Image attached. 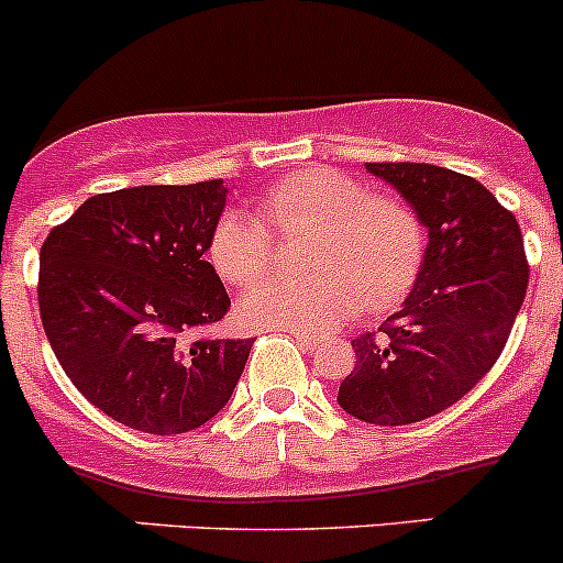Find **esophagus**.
I'll list each match as a JSON object with an SVG mask.
<instances>
[{
  "instance_id": "34e87169",
  "label": "esophagus",
  "mask_w": 563,
  "mask_h": 563,
  "mask_svg": "<svg viewBox=\"0 0 563 563\" xmlns=\"http://www.w3.org/2000/svg\"><path fill=\"white\" fill-rule=\"evenodd\" d=\"M294 338H297L299 346L308 349V352H313V349L319 346V338H316V335H308V332H294Z\"/></svg>"
}]
</instances>
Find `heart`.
Wrapping results in <instances>:
<instances>
[{
    "label": "heart",
    "mask_w": 563,
    "mask_h": 563,
    "mask_svg": "<svg viewBox=\"0 0 563 563\" xmlns=\"http://www.w3.org/2000/svg\"><path fill=\"white\" fill-rule=\"evenodd\" d=\"M258 209L261 220L242 209L225 211L211 231L209 258L231 286H250L269 269V227L310 231V239L302 255L308 275L266 277L244 294L242 316L253 327L332 330L363 305H396L423 264L427 236L418 214L396 198H371L365 184L330 167L277 178Z\"/></svg>",
    "instance_id": "1"
}]
</instances>
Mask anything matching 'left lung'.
Listing matches in <instances>:
<instances>
[{
    "instance_id": "left-lung-1",
    "label": "left lung",
    "mask_w": 563,
    "mask_h": 563,
    "mask_svg": "<svg viewBox=\"0 0 563 563\" xmlns=\"http://www.w3.org/2000/svg\"><path fill=\"white\" fill-rule=\"evenodd\" d=\"M429 231L423 264L379 335L352 341L338 404L376 427L443 412L478 385L509 341L528 288L515 214L471 176L415 162H365Z\"/></svg>"
}]
</instances>
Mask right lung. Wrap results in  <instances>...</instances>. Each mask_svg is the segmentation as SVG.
<instances>
[{"instance_id":"1","label":"right lung","mask_w":563,"mask_h":563,"mask_svg":"<svg viewBox=\"0 0 563 563\" xmlns=\"http://www.w3.org/2000/svg\"><path fill=\"white\" fill-rule=\"evenodd\" d=\"M228 187H131L92 195L41 247L37 302L76 390L123 427L200 429L231 398L253 338L187 343L231 310L206 261Z\"/></svg>"}]
</instances>
